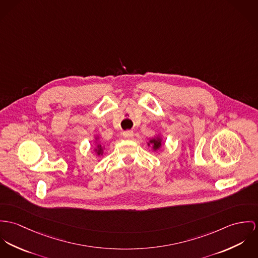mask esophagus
<instances>
[{"instance_id":"34e87169","label":"esophagus","mask_w":258,"mask_h":258,"mask_svg":"<svg viewBox=\"0 0 258 258\" xmlns=\"http://www.w3.org/2000/svg\"><path fill=\"white\" fill-rule=\"evenodd\" d=\"M122 136H123L124 139L130 140V139H132L134 137V132L133 131H125V132L122 133Z\"/></svg>"}]
</instances>
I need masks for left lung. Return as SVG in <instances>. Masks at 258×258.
I'll list each match as a JSON object with an SVG mask.
<instances>
[{"mask_svg": "<svg viewBox=\"0 0 258 258\" xmlns=\"http://www.w3.org/2000/svg\"><path fill=\"white\" fill-rule=\"evenodd\" d=\"M149 144H152L153 150H157V149H159V147L162 145V140H161V138H160L159 136H157L156 138L151 139V140L149 141L148 145H149Z\"/></svg>", "mask_w": 258, "mask_h": 258, "instance_id": "8db88e82", "label": "left lung"}]
</instances>
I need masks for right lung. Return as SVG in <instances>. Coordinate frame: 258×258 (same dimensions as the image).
I'll return each mask as SVG.
<instances>
[{"label":"right lung","mask_w":258,"mask_h":258,"mask_svg":"<svg viewBox=\"0 0 258 258\" xmlns=\"http://www.w3.org/2000/svg\"><path fill=\"white\" fill-rule=\"evenodd\" d=\"M103 145L101 144V143H98L97 144V146H96V149H95V151L97 152V154L98 155H101V154H103Z\"/></svg>","instance_id":"add662e5"}]
</instances>
